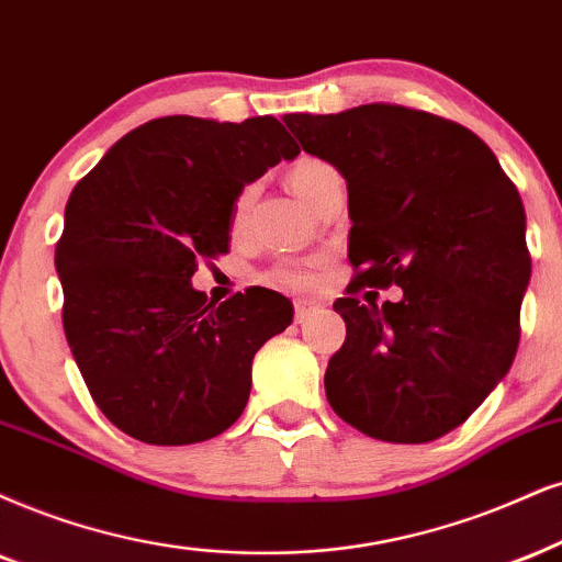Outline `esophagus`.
<instances>
[{
  "label": "esophagus",
  "mask_w": 562,
  "mask_h": 562,
  "mask_svg": "<svg viewBox=\"0 0 562 562\" xmlns=\"http://www.w3.org/2000/svg\"><path fill=\"white\" fill-rule=\"evenodd\" d=\"M317 307H321V302H313V300H296V302H294V317H296V323L310 321V315H313Z\"/></svg>",
  "instance_id": "34e87169"
}]
</instances>
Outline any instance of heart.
Returning <instances> with one entry per match:
<instances>
[{
    "label": "heart",
    "mask_w": 562,
    "mask_h": 562,
    "mask_svg": "<svg viewBox=\"0 0 562 562\" xmlns=\"http://www.w3.org/2000/svg\"><path fill=\"white\" fill-rule=\"evenodd\" d=\"M328 171H334V166H328L321 158H300L292 169H289V184H292V190L300 195L302 200L310 198V192L315 190V184L321 182V179L328 175ZM255 203V187L247 184L241 187L239 195L234 198V205H232V228H241L247 224L249 218V207ZM321 268H323V260H279L273 262L266 273L260 276L262 281L268 283V286H276V289H286V292H302V289H310L315 286L317 279H321Z\"/></svg>",
    "instance_id": "heart-1"
}]
</instances>
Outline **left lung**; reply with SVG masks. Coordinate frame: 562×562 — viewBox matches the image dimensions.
I'll list each match as a JSON object with an SVG mask.
<instances>
[{"label": "left lung", "mask_w": 562, "mask_h": 562, "mask_svg": "<svg viewBox=\"0 0 562 562\" xmlns=\"http://www.w3.org/2000/svg\"><path fill=\"white\" fill-rule=\"evenodd\" d=\"M283 122L349 187L355 279L334 302L346 341L325 370L328 404L375 440L440 438L514 364L531 276L521 195L472 130L422 109L364 103ZM364 285L405 296L362 305Z\"/></svg>", "instance_id": "obj_1"}]
</instances>
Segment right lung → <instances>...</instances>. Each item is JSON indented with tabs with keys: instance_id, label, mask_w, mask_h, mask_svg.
Segmentation results:
<instances>
[{
	"instance_id": "1",
	"label": "right lung",
	"mask_w": 562,
	"mask_h": 562,
	"mask_svg": "<svg viewBox=\"0 0 562 562\" xmlns=\"http://www.w3.org/2000/svg\"><path fill=\"white\" fill-rule=\"evenodd\" d=\"M300 145L276 116H161L127 133L75 184L57 241L61 325L103 417L150 446L216 438L245 412L252 357L292 302L249 286L192 289L228 252L234 198Z\"/></svg>"
}]
</instances>
